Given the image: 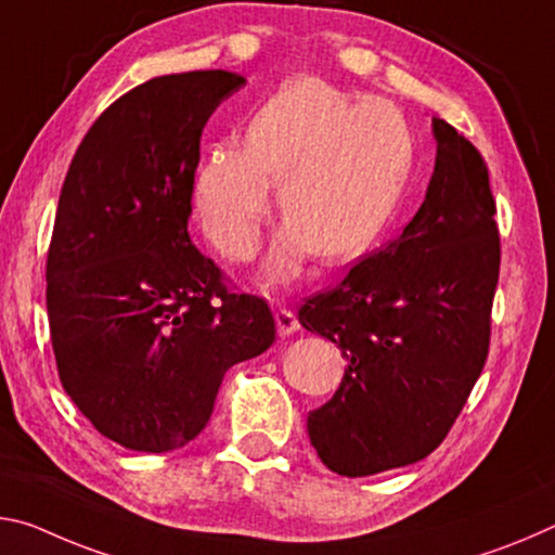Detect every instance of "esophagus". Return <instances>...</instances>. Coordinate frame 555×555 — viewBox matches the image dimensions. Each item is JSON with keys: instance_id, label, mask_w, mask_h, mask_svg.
<instances>
[{"instance_id": "esophagus-1", "label": "esophagus", "mask_w": 555, "mask_h": 555, "mask_svg": "<svg viewBox=\"0 0 555 555\" xmlns=\"http://www.w3.org/2000/svg\"><path fill=\"white\" fill-rule=\"evenodd\" d=\"M275 324H278L280 337H289V334H295L299 330L297 314L293 310H287V307H280L275 312Z\"/></svg>"}]
</instances>
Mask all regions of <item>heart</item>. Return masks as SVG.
Returning a JSON list of instances; mask_svg holds the SVG:
<instances>
[{
	"label": "heart",
	"instance_id": "1",
	"mask_svg": "<svg viewBox=\"0 0 555 555\" xmlns=\"http://www.w3.org/2000/svg\"><path fill=\"white\" fill-rule=\"evenodd\" d=\"M411 165V130L393 103L299 76L253 113L245 144L216 142L204 152L194 211L225 258L248 260L270 211V181H278L287 223L266 275L287 283L310 253L344 262L366 250L401 202Z\"/></svg>",
	"mask_w": 555,
	"mask_h": 555
}]
</instances>
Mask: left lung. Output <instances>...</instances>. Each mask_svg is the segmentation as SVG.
Instances as JSON below:
<instances>
[{"mask_svg": "<svg viewBox=\"0 0 555 555\" xmlns=\"http://www.w3.org/2000/svg\"><path fill=\"white\" fill-rule=\"evenodd\" d=\"M433 134L435 169L413 221L299 307V324L347 359L337 393L307 415L312 448L341 477L428 457L489 353L502 260L489 169L440 117Z\"/></svg>", "mask_w": 555, "mask_h": 555, "instance_id": "8db88e82", "label": "left lung"}]
</instances>
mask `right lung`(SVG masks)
Instances as JSON below:
<instances>
[{"mask_svg":"<svg viewBox=\"0 0 555 555\" xmlns=\"http://www.w3.org/2000/svg\"><path fill=\"white\" fill-rule=\"evenodd\" d=\"M229 70L152 78L98 117L63 181L47 260L59 378L95 430L169 452L206 428L223 374L275 341L268 302L189 238L208 117Z\"/></svg>","mask_w":555,"mask_h":555,"instance_id":"add662e5","label":"right lung"}]
</instances>
